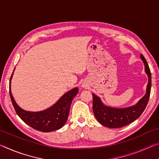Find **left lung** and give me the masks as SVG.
<instances>
[{"mask_svg": "<svg viewBox=\"0 0 159 159\" xmlns=\"http://www.w3.org/2000/svg\"><path fill=\"white\" fill-rule=\"evenodd\" d=\"M140 57L144 64V71L148 76V83L144 96L139 99L136 104L125 108H114L106 106L98 96L93 93L92 94L93 97V109L94 114L97 120L102 125L110 128L123 127L138 118L146 108L152 87V75L147 61L142 54Z\"/></svg>", "mask_w": 159, "mask_h": 159, "instance_id": "1", "label": "left lung"}]
</instances>
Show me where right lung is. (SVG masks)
Here are the masks:
<instances>
[{"mask_svg":"<svg viewBox=\"0 0 159 159\" xmlns=\"http://www.w3.org/2000/svg\"><path fill=\"white\" fill-rule=\"evenodd\" d=\"M13 72L10 80V95L15 111L21 119L35 130L43 133L57 130L62 127L68 119L71 104L79 93V88L76 87L68 91L55 104L46 109L40 111H26L18 105L12 95L10 84Z\"/></svg>","mask_w":159,"mask_h":159,"instance_id":"add662e5","label":"right lung"}]
</instances>
